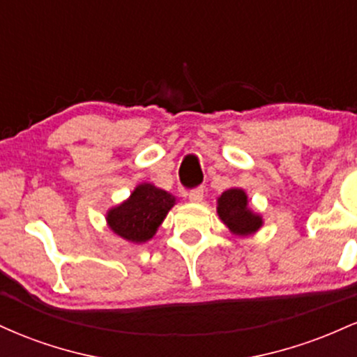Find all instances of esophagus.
Wrapping results in <instances>:
<instances>
[{
    "label": "esophagus",
    "instance_id": "obj_1",
    "mask_svg": "<svg viewBox=\"0 0 357 357\" xmlns=\"http://www.w3.org/2000/svg\"><path fill=\"white\" fill-rule=\"evenodd\" d=\"M190 199L192 203H199V202H203V198H204V188L203 186H198V188H192V190L190 191Z\"/></svg>",
    "mask_w": 357,
    "mask_h": 357
}]
</instances>
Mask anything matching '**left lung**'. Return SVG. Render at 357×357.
<instances>
[{
    "label": "left lung",
    "instance_id": "left-lung-1",
    "mask_svg": "<svg viewBox=\"0 0 357 357\" xmlns=\"http://www.w3.org/2000/svg\"><path fill=\"white\" fill-rule=\"evenodd\" d=\"M218 215L223 223L236 235H250L261 227V218L248 210L243 190H227L218 199Z\"/></svg>",
    "mask_w": 357,
    "mask_h": 357
}]
</instances>
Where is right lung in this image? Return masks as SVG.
<instances>
[{
    "instance_id": "add662e5",
    "label": "right lung",
    "mask_w": 357,
    "mask_h": 357,
    "mask_svg": "<svg viewBox=\"0 0 357 357\" xmlns=\"http://www.w3.org/2000/svg\"><path fill=\"white\" fill-rule=\"evenodd\" d=\"M174 202V196L169 192L153 184H141L127 202L109 211V227L122 238L144 243L153 238Z\"/></svg>"
}]
</instances>
